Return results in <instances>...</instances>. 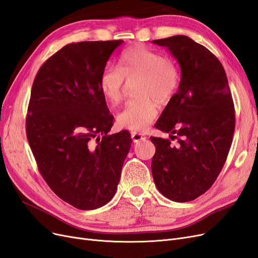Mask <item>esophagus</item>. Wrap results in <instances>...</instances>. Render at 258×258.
Wrapping results in <instances>:
<instances>
[{
  "label": "esophagus",
  "instance_id": "obj_1",
  "mask_svg": "<svg viewBox=\"0 0 258 258\" xmlns=\"http://www.w3.org/2000/svg\"><path fill=\"white\" fill-rule=\"evenodd\" d=\"M131 138H132V141L137 143L139 141H143V140H145L146 136L143 134H137V132H132Z\"/></svg>",
  "mask_w": 258,
  "mask_h": 258
}]
</instances>
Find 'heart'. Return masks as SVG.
I'll list each match as a JSON object with an SVG mask.
<instances>
[{
  "label": "heart",
  "instance_id": "obj_1",
  "mask_svg": "<svg viewBox=\"0 0 258 258\" xmlns=\"http://www.w3.org/2000/svg\"><path fill=\"white\" fill-rule=\"evenodd\" d=\"M135 83L136 99L126 104L117 115L120 127L131 131H143L157 117L154 100L167 104L175 96L181 83V72L175 62L158 50L143 45L124 49L117 67L107 66L99 80L100 91L111 105L122 100L126 81Z\"/></svg>",
  "mask_w": 258,
  "mask_h": 258
}]
</instances>
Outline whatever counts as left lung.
I'll return each instance as SVG.
<instances>
[{
  "mask_svg": "<svg viewBox=\"0 0 258 258\" xmlns=\"http://www.w3.org/2000/svg\"><path fill=\"white\" fill-rule=\"evenodd\" d=\"M181 67V83L155 127L177 141L151 137L155 185L168 199L187 202L213 185L235 132V106L225 70L214 54L185 35L153 41Z\"/></svg>",
  "mask_w": 258,
  "mask_h": 258,
  "instance_id": "8db88e82",
  "label": "left lung"
}]
</instances>
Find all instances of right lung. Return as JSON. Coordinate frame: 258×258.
<instances>
[{"label":"right lung","mask_w":258,"mask_h":258,"mask_svg":"<svg viewBox=\"0 0 258 258\" xmlns=\"http://www.w3.org/2000/svg\"><path fill=\"white\" fill-rule=\"evenodd\" d=\"M117 41L68 44L35 76L26 119L28 142L45 182L80 210L106 205L131 146L126 130L107 136L113 115L99 87Z\"/></svg>","instance_id":"add662e5"}]
</instances>
